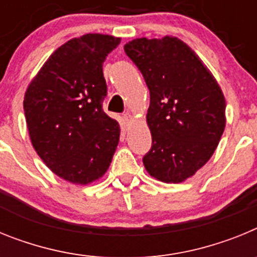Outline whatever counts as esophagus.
I'll list each match as a JSON object with an SVG mask.
<instances>
[{"label":"esophagus","instance_id":"34e87169","mask_svg":"<svg viewBox=\"0 0 257 257\" xmlns=\"http://www.w3.org/2000/svg\"><path fill=\"white\" fill-rule=\"evenodd\" d=\"M122 119H123V122L126 124H128L133 122V117H131V114H128V113H124V114L122 115Z\"/></svg>","mask_w":257,"mask_h":257}]
</instances>
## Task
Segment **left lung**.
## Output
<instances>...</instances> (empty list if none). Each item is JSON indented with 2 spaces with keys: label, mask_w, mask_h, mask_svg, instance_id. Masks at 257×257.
I'll use <instances>...</instances> for the list:
<instances>
[{
  "label": "left lung",
  "mask_w": 257,
  "mask_h": 257,
  "mask_svg": "<svg viewBox=\"0 0 257 257\" xmlns=\"http://www.w3.org/2000/svg\"><path fill=\"white\" fill-rule=\"evenodd\" d=\"M151 92L147 122L152 148L145 169L163 183L196 174L216 149L225 127V99L196 52L176 37L136 38L124 45Z\"/></svg>",
  "instance_id": "left-lung-1"
}]
</instances>
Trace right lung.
Segmentation results:
<instances>
[{"instance_id":"right-lung-1","label":"right lung","mask_w":257,"mask_h":257,"mask_svg":"<svg viewBox=\"0 0 257 257\" xmlns=\"http://www.w3.org/2000/svg\"><path fill=\"white\" fill-rule=\"evenodd\" d=\"M121 38L90 33L54 51L27 88L24 112L33 148L54 174L73 184L101 178L119 142L103 110V63Z\"/></svg>"}]
</instances>
